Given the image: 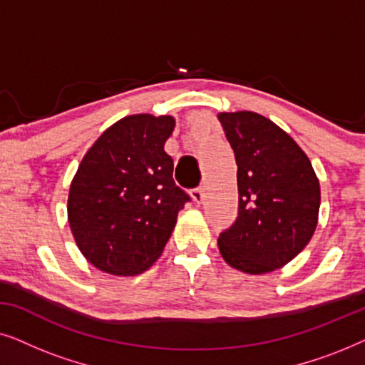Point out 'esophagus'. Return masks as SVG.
<instances>
[{
  "label": "esophagus",
  "instance_id": "34e87169",
  "mask_svg": "<svg viewBox=\"0 0 365 365\" xmlns=\"http://www.w3.org/2000/svg\"><path fill=\"white\" fill-rule=\"evenodd\" d=\"M191 197L194 199V202L201 204V202H202V199H204V191H202V187H194L192 191H191Z\"/></svg>",
  "mask_w": 365,
  "mask_h": 365
}]
</instances>
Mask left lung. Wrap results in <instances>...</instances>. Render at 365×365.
Here are the masks:
<instances>
[{"instance_id": "8db88e82", "label": "left lung", "mask_w": 365, "mask_h": 365, "mask_svg": "<svg viewBox=\"0 0 365 365\" xmlns=\"http://www.w3.org/2000/svg\"><path fill=\"white\" fill-rule=\"evenodd\" d=\"M237 164V217L219 234L229 266L266 274L292 261L317 226L321 186L297 143L252 111L219 113Z\"/></svg>"}]
</instances>
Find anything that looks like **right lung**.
Wrapping results in <instances>:
<instances>
[{
  "mask_svg": "<svg viewBox=\"0 0 365 365\" xmlns=\"http://www.w3.org/2000/svg\"><path fill=\"white\" fill-rule=\"evenodd\" d=\"M173 116L133 114L89 148L68 196V221L83 256L114 276H136L161 256L178 212L191 201L173 179L164 143Z\"/></svg>",
  "mask_w": 365,
  "mask_h": 365,
  "instance_id": "right-lung-1",
  "label": "right lung"
}]
</instances>
